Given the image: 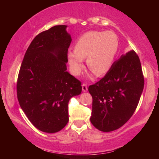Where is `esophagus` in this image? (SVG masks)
Returning a JSON list of instances; mask_svg holds the SVG:
<instances>
[{"mask_svg":"<svg viewBox=\"0 0 159 159\" xmlns=\"http://www.w3.org/2000/svg\"><path fill=\"white\" fill-rule=\"evenodd\" d=\"M82 90L83 92H86V91L88 90V87H87V85L85 84V83H83L82 85Z\"/></svg>","mask_w":159,"mask_h":159,"instance_id":"obj_1","label":"esophagus"}]
</instances>
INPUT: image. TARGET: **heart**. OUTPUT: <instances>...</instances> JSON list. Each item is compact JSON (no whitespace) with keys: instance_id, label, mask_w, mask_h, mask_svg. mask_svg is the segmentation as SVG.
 I'll return each mask as SVG.
<instances>
[{"instance_id":"b5f03b06","label":"heart","mask_w":159,"mask_h":159,"mask_svg":"<svg viewBox=\"0 0 159 159\" xmlns=\"http://www.w3.org/2000/svg\"><path fill=\"white\" fill-rule=\"evenodd\" d=\"M119 41L111 31H88L75 43L74 51L67 54L70 71L78 76L84 68V59L91 73L102 76L111 69L117 56Z\"/></svg>"}]
</instances>
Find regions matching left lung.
<instances>
[{
  "instance_id": "left-lung-1",
  "label": "left lung",
  "mask_w": 159,
  "mask_h": 159,
  "mask_svg": "<svg viewBox=\"0 0 159 159\" xmlns=\"http://www.w3.org/2000/svg\"><path fill=\"white\" fill-rule=\"evenodd\" d=\"M143 88L140 61L130 50L113 64L104 78L88 88L93 98L90 122L102 132L120 128L134 114Z\"/></svg>"
}]
</instances>
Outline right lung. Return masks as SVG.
<instances>
[{"label": "right lung", "instance_id": "right-lung-1", "mask_svg": "<svg viewBox=\"0 0 159 159\" xmlns=\"http://www.w3.org/2000/svg\"><path fill=\"white\" fill-rule=\"evenodd\" d=\"M66 25L52 26L34 38L19 72L17 92L21 109L37 129L55 133L69 121L68 104L82 91L66 71L71 37Z\"/></svg>", "mask_w": 159, "mask_h": 159}]
</instances>
